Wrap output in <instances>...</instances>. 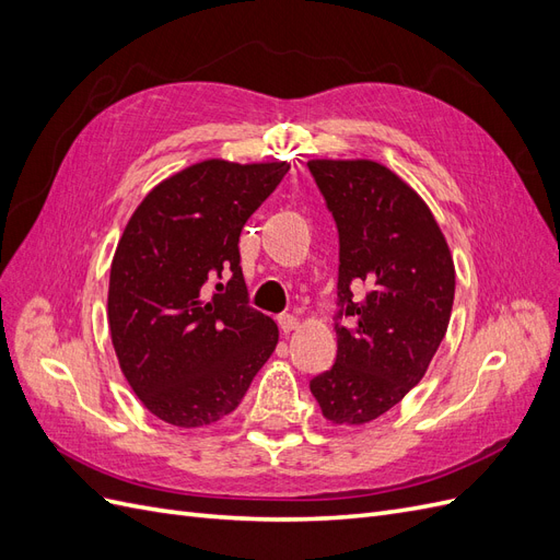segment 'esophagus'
I'll return each mask as SVG.
<instances>
[{
    "label": "esophagus",
    "mask_w": 560,
    "mask_h": 560,
    "mask_svg": "<svg viewBox=\"0 0 560 560\" xmlns=\"http://www.w3.org/2000/svg\"><path fill=\"white\" fill-rule=\"evenodd\" d=\"M278 327L282 334H290L299 327V319L292 313H282V315H278Z\"/></svg>",
    "instance_id": "esophagus-1"
}]
</instances>
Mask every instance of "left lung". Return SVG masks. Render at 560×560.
Wrapping results in <instances>:
<instances>
[{
    "mask_svg": "<svg viewBox=\"0 0 560 560\" xmlns=\"http://www.w3.org/2000/svg\"><path fill=\"white\" fill-rule=\"evenodd\" d=\"M308 171L338 231V350L311 393L336 425H364L425 376L451 319L455 268L430 208L385 165L308 161ZM360 285L365 294L352 295Z\"/></svg>",
    "mask_w": 560,
    "mask_h": 560,
    "instance_id": "left-lung-1",
    "label": "left lung"
}]
</instances>
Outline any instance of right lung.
I'll return each instance as SVG.
<instances>
[{
	"instance_id": "right-lung-1",
	"label": "right lung",
	"mask_w": 560,
	"mask_h": 560,
	"mask_svg": "<svg viewBox=\"0 0 560 560\" xmlns=\"http://www.w3.org/2000/svg\"><path fill=\"white\" fill-rule=\"evenodd\" d=\"M287 171L284 161L196 163L151 189L118 241L112 343L132 393L171 425L235 411L276 350V322L249 306L238 243Z\"/></svg>"
}]
</instances>
